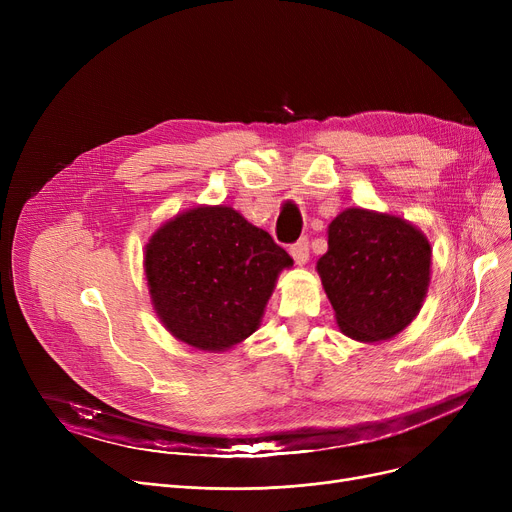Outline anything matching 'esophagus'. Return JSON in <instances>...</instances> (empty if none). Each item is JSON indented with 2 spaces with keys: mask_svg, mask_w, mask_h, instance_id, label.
<instances>
[{
  "mask_svg": "<svg viewBox=\"0 0 512 512\" xmlns=\"http://www.w3.org/2000/svg\"><path fill=\"white\" fill-rule=\"evenodd\" d=\"M290 255L299 265H305L309 261V240L301 238V240L294 242V245L290 247Z\"/></svg>",
  "mask_w": 512,
  "mask_h": 512,
  "instance_id": "esophagus-1",
  "label": "esophagus"
}]
</instances>
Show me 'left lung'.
<instances>
[{
	"label": "left lung",
	"instance_id": "obj_1",
	"mask_svg": "<svg viewBox=\"0 0 512 512\" xmlns=\"http://www.w3.org/2000/svg\"><path fill=\"white\" fill-rule=\"evenodd\" d=\"M432 245L407 220L351 207L328 226L317 274L338 328L359 342L390 340L417 317L429 286Z\"/></svg>",
	"mask_w": 512,
	"mask_h": 512
}]
</instances>
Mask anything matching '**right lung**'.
I'll list each match as a JSON object with an SVG mask.
<instances>
[{
  "label": "right lung",
  "mask_w": 512,
  "mask_h": 512,
  "mask_svg": "<svg viewBox=\"0 0 512 512\" xmlns=\"http://www.w3.org/2000/svg\"><path fill=\"white\" fill-rule=\"evenodd\" d=\"M290 255L226 205L178 213L145 247L151 303L164 328L199 351L249 338Z\"/></svg>",
  "instance_id": "obj_1"
}]
</instances>
